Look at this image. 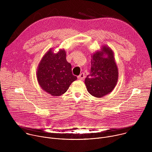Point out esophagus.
<instances>
[{
	"mask_svg": "<svg viewBox=\"0 0 152 152\" xmlns=\"http://www.w3.org/2000/svg\"><path fill=\"white\" fill-rule=\"evenodd\" d=\"M77 78H78V79H79V80H83V79L85 78V75H84V73H80V74L79 75V76H77Z\"/></svg>",
	"mask_w": 152,
	"mask_h": 152,
	"instance_id": "obj_1",
	"label": "esophagus"
}]
</instances>
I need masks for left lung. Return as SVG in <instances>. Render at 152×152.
I'll list each match as a JSON object with an SVG mask.
<instances>
[{
  "instance_id": "1",
  "label": "left lung",
  "mask_w": 152,
  "mask_h": 152,
  "mask_svg": "<svg viewBox=\"0 0 152 152\" xmlns=\"http://www.w3.org/2000/svg\"><path fill=\"white\" fill-rule=\"evenodd\" d=\"M91 71L86 76L85 84L88 93L96 97L110 93L118 79V70L113 50L103 45L100 50L91 55Z\"/></svg>"
}]
</instances>
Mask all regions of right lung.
Here are the masks:
<instances>
[{
  "mask_svg": "<svg viewBox=\"0 0 152 152\" xmlns=\"http://www.w3.org/2000/svg\"><path fill=\"white\" fill-rule=\"evenodd\" d=\"M50 49L42 56L37 70V78L40 87L53 96L66 93L77 77L72 74V66L66 60V52L60 49L53 52Z\"/></svg>",
  "mask_w": 152,
  "mask_h": 152,
  "instance_id": "1",
  "label": "right lung"
}]
</instances>
